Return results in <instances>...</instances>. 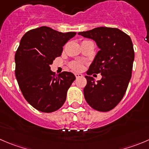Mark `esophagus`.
<instances>
[{
    "instance_id": "1",
    "label": "esophagus",
    "mask_w": 149,
    "mask_h": 149,
    "mask_svg": "<svg viewBox=\"0 0 149 149\" xmlns=\"http://www.w3.org/2000/svg\"><path fill=\"white\" fill-rule=\"evenodd\" d=\"M75 76H76V79H78V78L82 77V76H83V75L81 74V73H76V74H75Z\"/></svg>"
}]
</instances>
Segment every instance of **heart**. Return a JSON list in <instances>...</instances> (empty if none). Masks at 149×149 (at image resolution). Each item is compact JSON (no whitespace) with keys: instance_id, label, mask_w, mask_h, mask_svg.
Wrapping results in <instances>:
<instances>
[{"instance_id":"heart-1","label":"heart","mask_w":149,"mask_h":149,"mask_svg":"<svg viewBox=\"0 0 149 149\" xmlns=\"http://www.w3.org/2000/svg\"><path fill=\"white\" fill-rule=\"evenodd\" d=\"M71 68L76 71H80L83 69V65L78 62H74L71 64Z\"/></svg>"}]
</instances>
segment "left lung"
I'll use <instances>...</instances> for the list:
<instances>
[{
	"mask_svg": "<svg viewBox=\"0 0 149 149\" xmlns=\"http://www.w3.org/2000/svg\"><path fill=\"white\" fill-rule=\"evenodd\" d=\"M78 34L94 40L100 49L85 76V100L96 111H111L123 98L132 76L135 58L132 40L113 27H96ZM93 73H100L102 79L95 82L91 76Z\"/></svg>",
	"mask_w": 149,
	"mask_h": 149,
	"instance_id": "8db88e82",
	"label": "left lung"
}]
</instances>
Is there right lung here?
<instances>
[{
	"label": "right lung",
	"mask_w": 149,
	"mask_h": 149,
	"mask_svg": "<svg viewBox=\"0 0 149 149\" xmlns=\"http://www.w3.org/2000/svg\"><path fill=\"white\" fill-rule=\"evenodd\" d=\"M76 34L42 26L29 30L22 38L15 54V76L24 97L36 110L52 113L65 102L76 77L66 71L55 76L50 65Z\"/></svg>",
	"instance_id": "add662e5"
}]
</instances>
